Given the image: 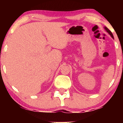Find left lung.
Wrapping results in <instances>:
<instances>
[{
    "instance_id": "8db88e82",
    "label": "left lung",
    "mask_w": 123,
    "mask_h": 123,
    "mask_svg": "<svg viewBox=\"0 0 123 123\" xmlns=\"http://www.w3.org/2000/svg\"><path fill=\"white\" fill-rule=\"evenodd\" d=\"M104 28H105V29L106 31V32H108V33H109V34L110 35H111V37L113 38V39H114V37H113V34H112V33H111V31L109 30V29H108V28H106V27H104Z\"/></svg>"
}]
</instances>
